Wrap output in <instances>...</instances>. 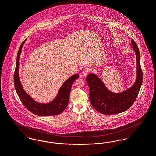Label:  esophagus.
<instances>
[{"mask_svg": "<svg viewBox=\"0 0 156 156\" xmlns=\"http://www.w3.org/2000/svg\"><path fill=\"white\" fill-rule=\"evenodd\" d=\"M91 69L90 67H85L84 69H83V74L84 76H87L88 73H89V72L90 71Z\"/></svg>", "mask_w": 156, "mask_h": 156, "instance_id": "obj_1", "label": "esophagus"}]
</instances>
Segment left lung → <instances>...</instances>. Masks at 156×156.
<instances>
[{
  "instance_id": "left-lung-1",
  "label": "left lung",
  "mask_w": 156,
  "mask_h": 156,
  "mask_svg": "<svg viewBox=\"0 0 156 156\" xmlns=\"http://www.w3.org/2000/svg\"><path fill=\"white\" fill-rule=\"evenodd\" d=\"M132 45L137 61V77L133 85L121 93H113L107 89L102 80L94 74H89L87 82L89 88V100L93 108L101 114L113 115L129 109L133 104L142 83V71L140 63V53L133 40Z\"/></svg>"
}]
</instances>
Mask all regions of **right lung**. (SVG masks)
<instances>
[{
    "label": "right lung",
    "instance_id": "obj_1",
    "mask_svg": "<svg viewBox=\"0 0 156 156\" xmlns=\"http://www.w3.org/2000/svg\"><path fill=\"white\" fill-rule=\"evenodd\" d=\"M25 41L26 40L20 45L17 53V63L14 75V83L16 92L25 108L34 114L43 116L59 115L67 108L72 85L74 80L79 78V76L76 74L68 79L59 89L56 98L51 102L45 104L36 102L24 90L19 78V59Z\"/></svg>",
    "mask_w": 156,
    "mask_h": 156
}]
</instances>
